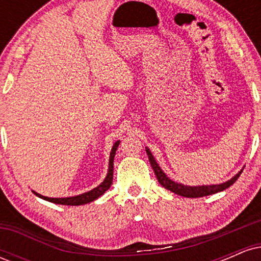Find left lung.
<instances>
[{"label": "left lung", "mask_w": 261, "mask_h": 261, "mask_svg": "<svg viewBox=\"0 0 261 261\" xmlns=\"http://www.w3.org/2000/svg\"><path fill=\"white\" fill-rule=\"evenodd\" d=\"M146 152H147L149 163H151L152 168L154 170V174L157 176L158 181H160L162 187L168 189V190L172 191V193H175L178 194V195L185 196V197H202V196L212 195V194H216V193H220V191L226 190V189H228L230 185L234 184L237 179L239 178V175H241L242 172H243V169H242L241 172L237 173L232 179H229V180L226 182H222V184L201 185V187H188V185L179 184V182L170 180L168 176L166 175V173H164L163 170L161 169V167L158 166V163L155 162L154 157L151 153V151H149L148 148H146Z\"/></svg>", "instance_id": "8db88e82"}]
</instances>
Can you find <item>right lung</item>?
<instances>
[{"label": "right lung", "instance_id": "add662e5", "mask_svg": "<svg viewBox=\"0 0 261 261\" xmlns=\"http://www.w3.org/2000/svg\"><path fill=\"white\" fill-rule=\"evenodd\" d=\"M119 143H120V141H116V142L114 143L112 152H110L109 169H108V174L106 176V179H104L103 182H101L100 185H98L97 188L92 189L91 191H87V193L81 194V195L71 196V197H46V196L40 195V194L35 193V191H33V193H34L38 197H40V199H44V200H46V201H50V202H54V203H59V205L79 206V205H85V203L94 201V200H97L98 197L103 195V194L106 193L108 189L110 188V185H112L113 172H114V157H115L116 149H118Z\"/></svg>", "mask_w": 261, "mask_h": 261}]
</instances>
